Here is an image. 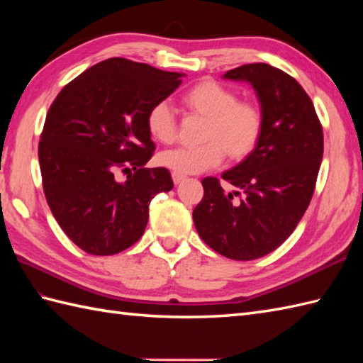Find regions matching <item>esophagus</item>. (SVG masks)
Wrapping results in <instances>:
<instances>
[{"label":"esophagus","mask_w":363,"mask_h":363,"mask_svg":"<svg viewBox=\"0 0 363 363\" xmlns=\"http://www.w3.org/2000/svg\"><path fill=\"white\" fill-rule=\"evenodd\" d=\"M172 177H173V182H174V184H179V182H182L184 179H186L187 176H184V174H177V173H172Z\"/></svg>","instance_id":"1"}]
</instances>
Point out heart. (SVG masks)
<instances>
[{
    "label": "heart",
    "mask_w": 363,
    "mask_h": 363,
    "mask_svg": "<svg viewBox=\"0 0 363 363\" xmlns=\"http://www.w3.org/2000/svg\"><path fill=\"white\" fill-rule=\"evenodd\" d=\"M182 103L191 113L206 117L201 145L179 146L159 154L157 162L177 174H196L215 168L228 156L243 160L256 150L264 133V113L251 101L238 99L233 89L213 79H203L182 94ZM146 128L160 143H173L177 121L165 101L150 107Z\"/></svg>",
    "instance_id": "1"
}]
</instances>
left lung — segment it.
I'll use <instances>...</instances> for the list:
<instances>
[{"label": "left lung", "instance_id": "1", "mask_svg": "<svg viewBox=\"0 0 363 363\" xmlns=\"http://www.w3.org/2000/svg\"><path fill=\"white\" fill-rule=\"evenodd\" d=\"M226 79L248 81L257 91L264 133L248 157L218 177L201 181L204 196L194 221L199 237L221 256L254 260L287 240L317 184L323 128L311 96L290 74L268 64H246Z\"/></svg>", "mask_w": 363, "mask_h": 363}]
</instances>
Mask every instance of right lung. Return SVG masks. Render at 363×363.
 Returning <instances> with one entry per match:
<instances>
[{
  "label": "right lung",
  "mask_w": 363,
  "mask_h": 363,
  "mask_svg": "<svg viewBox=\"0 0 363 363\" xmlns=\"http://www.w3.org/2000/svg\"><path fill=\"white\" fill-rule=\"evenodd\" d=\"M181 73L106 59L59 91L38 142L42 184L54 218L94 256H112L145 233L151 199L173 189L164 167L145 168L156 145L150 107L181 86ZM128 172L126 183L114 174Z\"/></svg>",
  "instance_id": "add662e5"
}]
</instances>
